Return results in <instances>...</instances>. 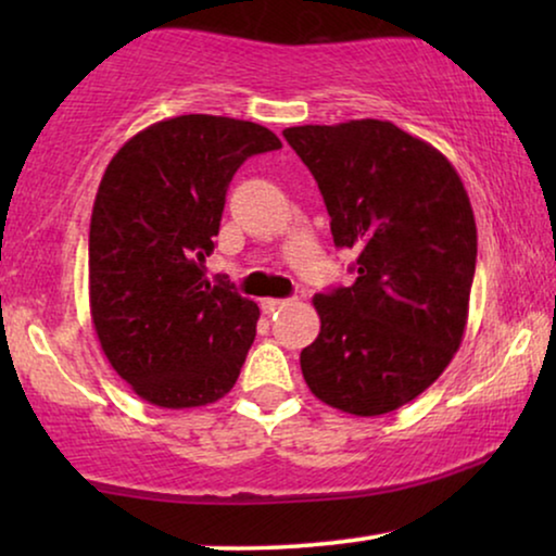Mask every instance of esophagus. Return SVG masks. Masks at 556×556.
<instances>
[{
	"label": "esophagus",
	"mask_w": 556,
	"mask_h": 556,
	"mask_svg": "<svg viewBox=\"0 0 556 556\" xmlns=\"http://www.w3.org/2000/svg\"><path fill=\"white\" fill-rule=\"evenodd\" d=\"M288 301L286 299H263L261 301V308L265 311V314H276V311L286 308Z\"/></svg>",
	"instance_id": "1"
}]
</instances>
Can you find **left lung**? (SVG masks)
<instances>
[{
    "label": "left lung",
    "instance_id": "obj_1",
    "mask_svg": "<svg viewBox=\"0 0 556 556\" xmlns=\"http://www.w3.org/2000/svg\"><path fill=\"white\" fill-rule=\"evenodd\" d=\"M286 141L314 174L333 245L356 280L314 295L321 318L301 352L308 390L375 417L422 394L458 352L476 273V219L458 172L390 121L293 126Z\"/></svg>",
    "mask_w": 556,
    "mask_h": 556
}]
</instances>
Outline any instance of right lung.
Here are the masks:
<instances>
[{
	"label": "right lung",
	"instance_id": "add662e5",
	"mask_svg": "<svg viewBox=\"0 0 556 556\" xmlns=\"http://www.w3.org/2000/svg\"><path fill=\"white\" fill-rule=\"evenodd\" d=\"M280 149L253 121L189 113L128 139L90 217V316L103 354L141 400L185 409L232 390L261 308L212 286L227 187L248 156Z\"/></svg>",
	"mask_w": 556,
	"mask_h": 556
}]
</instances>
